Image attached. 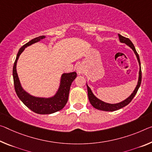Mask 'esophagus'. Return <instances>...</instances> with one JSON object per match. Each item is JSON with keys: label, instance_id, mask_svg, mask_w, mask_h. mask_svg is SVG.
Wrapping results in <instances>:
<instances>
[{"label": "esophagus", "instance_id": "obj_1", "mask_svg": "<svg viewBox=\"0 0 152 152\" xmlns=\"http://www.w3.org/2000/svg\"><path fill=\"white\" fill-rule=\"evenodd\" d=\"M77 70V73L78 74H83L84 72H85V67H84V66L83 64H79L78 66H77L76 68Z\"/></svg>", "mask_w": 152, "mask_h": 152}]
</instances>
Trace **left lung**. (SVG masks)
Wrapping results in <instances>:
<instances>
[{
    "label": "left lung",
    "instance_id": "left-lung-1",
    "mask_svg": "<svg viewBox=\"0 0 152 152\" xmlns=\"http://www.w3.org/2000/svg\"><path fill=\"white\" fill-rule=\"evenodd\" d=\"M118 37H119L120 41L121 42L125 43V44H126L127 45H129V47H131L132 50H133V51L134 52V53H135V55H136L137 60H138L139 64V66H140V69H139V80H138V83H137V85L136 86L135 89H134V91H133V93L131 94V96H130L129 97L127 98L126 99L123 101V102L118 103H115V104H110V103H105V102H102V101H101L100 99H97L95 95H93V93H92V91H91V88H89L88 86L87 85L88 97L89 102H90V103H91V105H92L94 107L96 108V109L100 110L102 111H106V112H113V111L118 110L119 109H121V108L124 107V106H126V105H128L129 103L132 100V99L134 98V96H135V95L137 93V91H138L139 86H140V85H141V83L142 74H141V62H140V59H139V54L137 53V50L135 49V47H134V45L132 44V42L128 38L122 37V36H121L120 34H118Z\"/></svg>",
    "mask_w": 152,
    "mask_h": 152
}]
</instances>
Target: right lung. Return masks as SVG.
<instances>
[{
    "instance_id": "right-lung-1",
    "label": "right lung",
    "mask_w": 152,
    "mask_h": 152,
    "mask_svg": "<svg viewBox=\"0 0 152 152\" xmlns=\"http://www.w3.org/2000/svg\"><path fill=\"white\" fill-rule=\"evenodd\" d=\"M45 38V36H40V37L31 40L30 41L22 46L19 50L13 67L14 87H15L17 95L23 103L24 105H26L29 109L33 111L34 112L38 114H50L63 109L68 100L69 88H70L72 83L77 76V74L75 72L62 74L59 90L54 97L50 98L45 99L33 97L23 90L20 85L18 74H17V61H18L20 54L23 52L26 47L40 41V40Z\"/></svg>"
}]
</instances>
